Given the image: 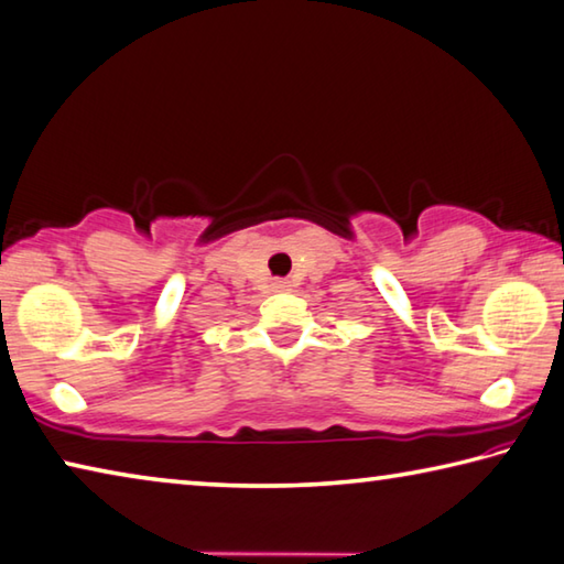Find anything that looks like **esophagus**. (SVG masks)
Here are the masks:
<instances>
[{"mask_svg":"<svg viewBox=\"0 0 564 564\" xmlns=\"http://www.w3.org/2000/svg\"><path fill=\"white\" fill-rule=\"evenodd\" d=\"M271 291H275V293H289V291H291V281L275 279V281L271 283Z\"/></svg>","mask_w":564,"mask_h":564,"instance_id":"1","label":"esophagus"}]
</instances>
